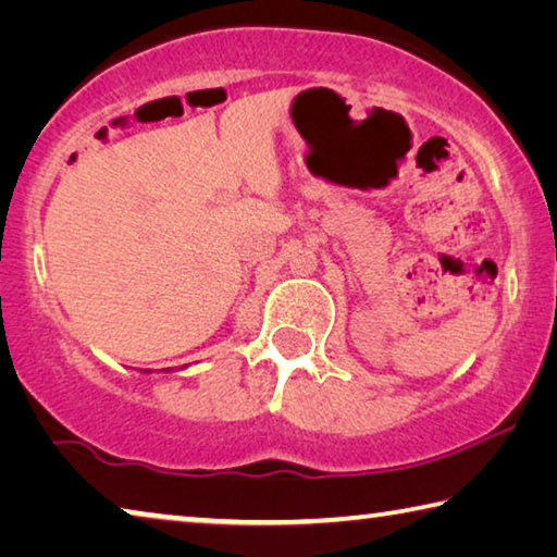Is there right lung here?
Instances as JSON below:
<instances>
[{"label":"right lung","instance_id":"right-lung-1","mask_svg":"<svg viewBox=\"0 0 557 557\" xmlns=\"http://www.w3.org/2000/svg\"><path fill=\"white\" fill-rule=\"evenodd\" d=\"M164 371H172V369H164ZM147 373H149V371H147Z\"/></svg>","mask_w":557,"mask_h":557}]
</instances>
